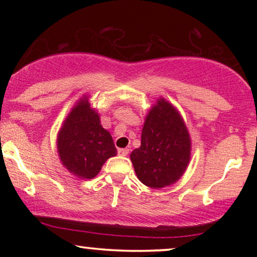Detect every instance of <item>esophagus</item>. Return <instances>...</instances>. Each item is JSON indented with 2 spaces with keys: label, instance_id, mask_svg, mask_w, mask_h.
<instances>
[{
  "label": "esophagus",
  "instance_id": "obj_1",
  "mask_svg": "<svg viewBox=\"0 0 257 257\" xmlns=\"http://www.w3.org/2000/svg\"><path fill=\"white\" fill-rule=\"evenodd\" d=\"M128 152H130L128 149H119L118 150V154L121 157H126L128 154Z\"/></svg>",
  "mask_w": 257,
  "mask_h": 257
}]
</instances>
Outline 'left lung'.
Listing matches in <instances>:
<instances>
[{"label":"left lung","mask_w":257,"mask_h":257,"mask_svg":"<svg viewBox=\"0 0 257 257\" xmlns=\"http://www.w3.org/2000/svg\"><path fill=\"white\" fill-rule=\"evenodd\" d=\"M136 174L147 187L177 182L191 159V138L179 111L159 98L146 115L142 145L131 153Z\"/></svg>","instance_id":"1"}]
</instances>
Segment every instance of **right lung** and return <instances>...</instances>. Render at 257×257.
I'll return each mask as SVG.
<instances>
[{"instance_id": "right-lung-1", "label": "right lung", "mask_w": 257, "mask_h": 257, "mask_svg": "<svg viewBox=\"0 0 257 257\" xmlns=\"http://www.w3.org/2000/svg\"><path fill=\"white\" fill-rule=\"evenodd\" d=\"M57 149L63 166L80 179L96 177L105 161L117 154L110 132L100 125L87 97L80 98L65 118Z\"/></svg>"}]
</instances>
